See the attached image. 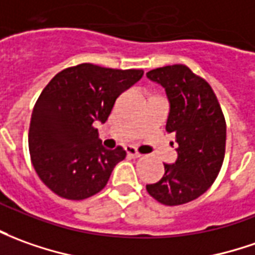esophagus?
Wrapping results in <instances>:
<instances>
[{"instance_id":"esophagus-1","label":"esophagus","mask_w":255,"mask_h":255,"mask_svg":"<svg viewBox=\"0 0 255 255\" xmlns=\"http://www.w3.org/2000/svg\"><path fill=\"white\" fill-rule=\"evenodd\" d=\"M125 150H126V152H128V155H129V157H131V158H138V157H140L138 151L136 150L134 147H131V145H128V147H126Z\"/></svg>"}]
</instances>
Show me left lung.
<instances>
[{
	"instance_id": "obj_1",
	"label": "left lung",
	"mask_w": 255,
	"mask_h": 255,
	"mask_svg": "<svg viewBox=\"0 0 255 255\" xmlns=\"http://www.w3.org/2000/svg\"><path fill=\"white\" fill-rule=\"evenodd\" d=\"M147 77L165 89L169 103L165 129L175 133L178 158L164 164L162 179L145 189L161 204H186L208 190L221 171L226 143L224 114L211 86L186 65L157 68Z\"/></svg>"
}]
</instances>
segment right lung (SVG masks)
I'll use <instances>...</instances> for the list:
<instances>
[{
	"mask_svg": "<svg viewBox=\"0 0 255 255\" xmlns=\"http://www.w3.org/2000/svg\"><path fill=\"white\" fill-rule=\"evenodd\" d=\"M143 73L80 64L59 72L45 86L31 112L29 151L50 190L68 200H84L104 189L126 151L107 150L93 124H105L117 98Z\"/></svg>",
	"mask_w": 255,
	"mask_h": 255,
	"instance_id": "obj_1",
	"label": "right lung"
}]
</instances>
